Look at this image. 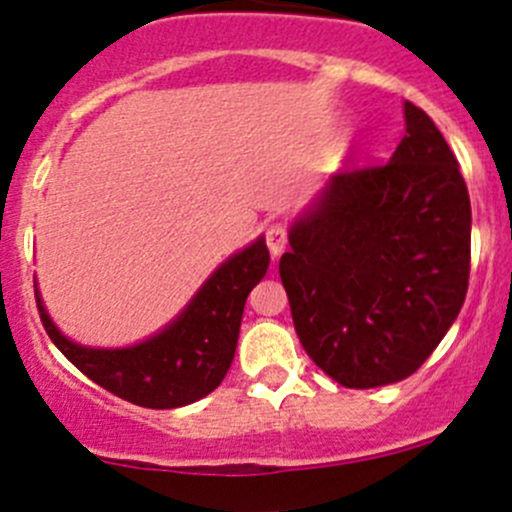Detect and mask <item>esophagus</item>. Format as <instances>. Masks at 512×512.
Segmentation results:
<instances>
[{
	"instance_id": "1",
	"label": "esophagus",
	"mask_w": 512,
	"mask_h": 512,
	"mask_svg": "<svg viewBox=\"0 0 512 512\" xmlns=\"http://www.w3.org/2000/svg\"><path fill=\"white\" fill-rule=\"evenodd\" d=\"M265 240H267V247H270L272 257L277 260V257H280L282 252H285V247H287V227L280 225V223L270 225V227H267V232H265Z\"/></svg>"
}]
</instances>
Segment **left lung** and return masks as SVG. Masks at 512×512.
<instances>
[{"instance_id":"left-lung-1","label":"left lung","mask_w":512,"mask_h":512,"mask_svg":"<svg viewBox=\"0 0 512 512\" xmlns=\"http://www.w3.org/2000/svg\"><path fill=\"white\" fill-rule=\"evenodd\" d=\"M389 163L329 175L280 260L294 329L347 389L411 376L456 322L471 272V198L436 123L404 103Z\"/></svg>"}]
</instances>
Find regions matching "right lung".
Returning <instances> with one entry per match:
<instances>
[{
    "label": "right lung",
    "mask_w": 512,
    "mask_h": 512,
    "mask_svg": "<svg viewBox=\"0 0 512 512\" xmlns=\"http://www.w3.org/2000/svg\"><path fill=\"white\" fill-rule=\"evenodd\" d=\"M270 250L257 237L230 255L183 312L160 332L131 347H84L51 322L34 280L36 307L51 342L79 371L111 394L143 409H178L220 386L235 359L247 294L265 277Z\"/></svg>",
    "instance_id": "add662e5"
}]
</instances>
